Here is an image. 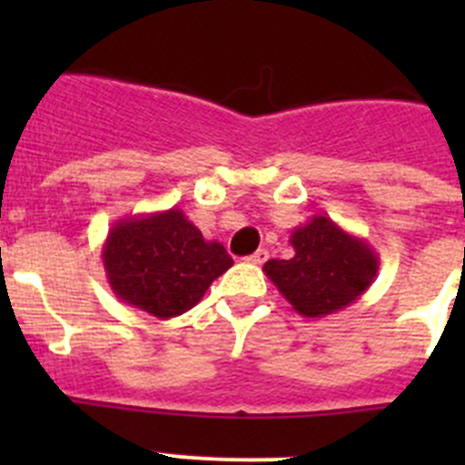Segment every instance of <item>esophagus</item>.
<instances>
[{"label":"esophagus","instance_id":"esophagus-1","mask_svg":"<svg viewBox=\"0 0 465 465\" xmlns=\"http://www.w3.org/2000/svg\"><path fill=\"white\" fill-rule=\"evenodd\" d=\"M267 256H270V254H267V250H256L254 254L247 256V262H254V265H262V262L267 261Z\"/></svg>","mask_w":465,"mask_h":465}]
</instances>
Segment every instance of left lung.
<instances>
[{"mask_svg": "<svg viewBox=\"0 0 465 465\" xmlns=\"http://www.w3.org/2000/svg\"><path fill=\"white\" fill-rule=\"evenodd\" d=\"M294 256L267 261L262 272L303 317H326L362 297L378 274L380 259L364 238L312 215L290 233Z\"/></svg>", "mask_w": 465, "mask_h": 465, "instance_id": "1", "label": "left lung"}]
</instances>
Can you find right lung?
Listing matches in <instances>:
<instances>
[{
    "label": "right lung",
    "instance_id": "1",
    "mask_svg": "<svg viewBox=\"0 0 465 465\" xmlns=\"http://www.w3.org/2000/svg\"><path fill=\"white\" fill-rule=\"evenodd\" d=\"M101 259L112 292L159 320L191 311L233 265L223 242L206 241L182 209L121 218Z\"/></svg>",
    "mask_w": 465,
    "mask_h": 465
}]
</instances>
